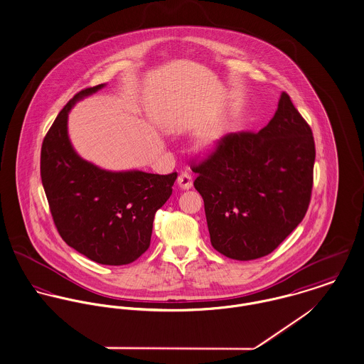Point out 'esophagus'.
I'll return each mask as SVG.
<instances>
[{"label": "esophagus", "instance_id": "34e87169", "mask_svg": "<svg viewBox=\"0 0 364 364\" xmlns=\"http://www.w3.org/2000/svg\"><path fill=\"white\" fill-rule=\"evenodd\" d=\"M193 186V178L191 176V173L188 172H182L179 176H178V188L182 189V191H188Z\"/></svg>", "mask_w": 364, "mask_h": 364}]
</instances>
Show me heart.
Instances as JSON below:
<instances>
[{"mask_svg": "<svg viewBox=\"0 0 364 364\" xmlns=\"http://www.w3.org/2000/svg\"><path fill=\"white\" fill-rule=\"evenodd\" d=\"M220 135H222V132L218 128L210 129L198 138L197 144L200 146V149H203V150H213L215 146L218 145Z\"/></svg>", "mask_w": 364, "mask_h": 364, "instance_id": "b5f03b06", "label": "heart"}]
</instances>
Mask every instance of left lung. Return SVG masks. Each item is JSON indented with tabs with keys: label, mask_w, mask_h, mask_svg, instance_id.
Masks as SVG:
<instances>
[{
	"label": "left lung",
	"mask_w": 364,
	"mask_h": 364,
	"mask_svg": "<svg viewBox=\"0 0 364 364\" xmlns=\"http://www.w3.org/2000/svg\"><path fill=\"white\" fill-rule=\"evenodd\" d=\"M315 156L312 129L286 92L259 132L223 136L192 168L213 247L237 261L277 248L306 214Z\"/></svg>",
	"instance_id": "obj_1"
}]
</instances>
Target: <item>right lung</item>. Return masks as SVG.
Instances as JSON below:
<instances>
[{"label":"right lung","mask_w":364,"mask_h":364,"mask_svg":"<svg viewBox=\"0 0 364 364\" xmlns=\"http://www.w3.org/2000/svg\"><path fill=\"white\" fill-rule=\"evenodd\" d=\"M103 87L80 91L58 114L41 147V181L66 244L94 262L120 267L149 248L154 214L170 198L178 173L103 170L77 154L69 113Z\"/></svg>","instance_id":"obj_1"}]
</instances>
